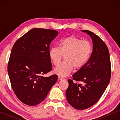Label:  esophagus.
Masks as SVG:
<instances>
[{
  "instance_id": "1",
  "label": "esophagus",
  "mask_w": 120,
  "mask_h": 120,
  "mask_svg": "<svg viewBox=\"0 0 120 120\" xmlns=\"http://www.w3.org/2000/svg\"><path fill=\"white\" fill-rule=\"evenodd\" d=\"M63 79H64V78H62V77H61V76H59L58 77V80H63Z\"/></svg>"
}]
</instances>
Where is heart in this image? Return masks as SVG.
I'll return each instance as SVG.
<instances>
[{
	"label": "heart",
	"mask_w": 120,
	"mask_h": 120,
	"mask_svg": "<svg viewBox=\"0 0 120 120\" xmlns=\"http://www.w3.org/2000/svg\"><path fill=\"white\" fill-rule=\"evenodd\" d=\"M92 52V45L90 41L81 40L75 36L62 39L59 47L53 46L49 51L50 60L55 66H58L64 56V61L55 69L54 73L64 77L74 68L79 69L86 64Z\"/></svg>",
	"instance_id": "1"
}]
</instances>
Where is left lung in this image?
Segmentation results:
<instances>
[{
	"instance_id": "left-lung-1",
	"label": "left lung",
	"mask_w": 120,
	"mask_h": 120,
	"mask_svg": "<svg viewBox=\"0 0 120 120\" xmlns=\"http://www.w3.org/2000/svg\"><path fill=\"white\" fill-rule=\"evenodd\" d=\"M87 33L93 41V51L86 64L68 79L65 94L75 109L84 110L96 104L102 96L111 78L109 51L105 43L94 33Z\"/></svg>"
}]
</instances>
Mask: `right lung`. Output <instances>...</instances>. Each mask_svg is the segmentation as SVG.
Here are the masks:
<instances>
[{
  "label": "right lung",
  "instance_id": "1",
  "mask_svg": "<svg viewBox=\"0 0 120 120\" xmlns=\"http://www.w3.org/2000/svg\"><path fill=\"white\" fill-rule=\"evenodd\" d=\"M58 34L52 29L33 28L13 46L8 72L15 94L24 104L34 106L42 102L56 82L57 75H42L52 69L49 51Z\"/></svg>",
  "mask_w": 120,
  "mask_h": 120
}]
</instances>
